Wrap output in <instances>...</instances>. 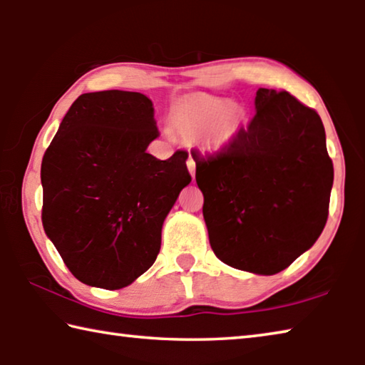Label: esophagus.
<instances>
[{"mask_svg":"<svg viewBox=\"0 0 365 365\" xmlns=\"http://www.w3.org/2000/svg\"><path fill=\"white\" fill-rule=\"evenodd\" d=\"M187 168H188V170H190V174H191V177H195V170H196V164H195V160H193V158H188V160H187Z\"/></svg>","mask_w":365,"mask_h":365,"instance_id":"34e87169","label":"esophagus"}]
</instances>
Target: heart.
Wrapping results in <instances>:
<instances>
[{"instance_id": "1", "label": "heart", "mask_w": 365, "mask_h": 365, "mask_svg": "<svg viewBox=\"0 0 365 365\" xmlns=\"http://www.w3.org/2000/svg\"><path fill=\"white\" fill-rule=\"evenodd\" d=\"M245 119V110L225 98L190 95L170 110L174 130L187 138H202L207 150H220L237 137Z\"/></svg>"}]
</instances>
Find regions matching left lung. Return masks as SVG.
<instances>
[{
    "instance_id": "1",
    "label": "left lung",
    "mask_w": 365,
    "mask_h": 365,
    "mask_svg": "<svg viewBox=\"0 0 365 365\" xmlns=\"http://www.w3.org/2000/svg\"><path fill=\"white\" fill-rule=\"evenodd\" d=\"M256 114L215 156L196 163L214 255L274 275L317 242L329 217L333 164L316 110L288 91L259 88Z\"/></svg>"
}]
</instances>
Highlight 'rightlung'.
<instances>
[{"mask_svg": "<svg viewBox=\"0 0 365 365\" xmlns=\"http://www.w3.org/2000/svg\"><path fill=\"white\" fill-rule=\"evenodd\" d=\"M158 137L150 98L95 91L72 103L43 156V228L85 285L128 287L156 261L164 220L191 182L185 151L146 153Z\"/></svg>", "mask_w": 365, "mask_h": 365, "instance_id": "obj_1", "label": "right lung"}]
</instances>
